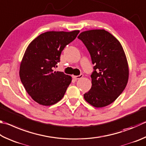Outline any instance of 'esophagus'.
<instances>
[{
  "label": "esophagus",
  "instance_id": "1",
  "mask_svg": "<svg viewBox=\"0 0 146 146\" xmlns=\"http://www.w3.org/2000/svg\"><path fill=\"white\" fill-rule=\"evenodd\" d=\"M83 74H80V75H77V76H73V78L75 79V80H78V79H80V78H82L83 77Z\"/></svg>",
  "mask_w": 146,
  "mask_h": 146
}]
</instances>
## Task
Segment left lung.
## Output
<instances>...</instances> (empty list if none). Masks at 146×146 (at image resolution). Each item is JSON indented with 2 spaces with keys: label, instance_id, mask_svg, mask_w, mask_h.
I'll return each instance as SVG.
<instances>
[{
  "label": "left lung",
  "instance_id": "8db88e82",
  "mask_svg": "<svg viewBox=\"0 0 146 146\" xmlns=\"http://www.w3.org/2000/svg\"><path fill=\"white\" fill-rule=\"evenodd\" d=\"M78 38L88 50L94 65L92 87L84 94V99L94 107H106L117 98L128 83L125 53L120 42L104 29L82 32Z\"/></svg>",
  "mask_w": 146,
  "mask_h": 146
}]
</instances>
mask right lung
Returning a JSON list of instances; mask_svg holds the SVG:
<instances>
[{
  "mask_svg": "<svg viewBox=\"0 0 146 146\" xmlns=\"http://www.w3.org/2000/svg\"><path fill=\"white\" fill-rule=\"evenodd\" d=\"M79 31H49L29 44L20 68V77L26 91L39 104L50 106L61 100L71 77L54 68L61 52L75 39Z\"/></svg>",
  "mask_w": 146,
  "mask_h": 146,
  "instance_id": "add662e5",
  "label": "right lung"
}]
</instances>
